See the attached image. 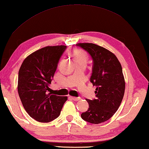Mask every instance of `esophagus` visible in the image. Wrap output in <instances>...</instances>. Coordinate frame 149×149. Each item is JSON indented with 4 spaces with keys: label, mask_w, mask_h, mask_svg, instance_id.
<instances>
[{
    "label": "esophagus",
    "mask_w": 149,
    "mask_h": 149,
    "mask_svg": "<svg viewBox=\"0 0 149 149\" xmlns=\"http://www.w3.org/2000/svg\"><path fill=\"white\" fill-rule=\"evenodd\" d=\"M70 98L74 101H77V100H80V97H70Z\"/></svg>",
    "instance_id": "obj_1"
}]
</instances>
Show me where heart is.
<instances>
[{
    "mask_svg": "<svg viewBox=\"0 0 149 149\" xmlns=\"http://www.w3.org/2000/svg\"><path fill=\"white\" fill-rule=\"evenodd\" d=\"M71 54L75 63L80 62H87V55L82 50L75 49L74 50H72Z\"/></svg>",
    "mask_w": 149,
    "mask_h": 149,
    "instance_id": "1",
    "label": "heart"
}]
</instances>
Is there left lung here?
Listing matches in <instances>:
<instances>
[{"instance_id":"left-lung-1","label":"left lung","mask_w":149,"mask_h":149,"mask_svg":"<svg viewBox=\"0 0 149 149\" xmlns=\"http://www.w3.org/2000/svg\"><path fill=\"white\" fill-rule=\"evenodd\" d=\"M93 59L90 81L97 87L96 99H86L89 109L81 116L94 124L110 119L120 107L125 92V79L122 68L116 55L105 48L93 43H77Z\"/></svg>"}]
</instances>
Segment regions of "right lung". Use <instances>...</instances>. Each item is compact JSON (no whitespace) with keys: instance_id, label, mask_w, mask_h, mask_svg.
<instances>
[{"instance_id":"obj_1","label":"right lung","mask_w":149,"mask_h":149,"mask_svg":"<svg viewBox=\"0 0 149 149\" xmlns=\"http://www.w3.org/2000/svg\"><path fill=\"white\" fill-rule=\"evenodd\" d=\"M65 45L48 46L26 58L18 73L17 91L24 109L39 122L58 117L67 97L48 93Z\"/></svg>"}]
</instances>
